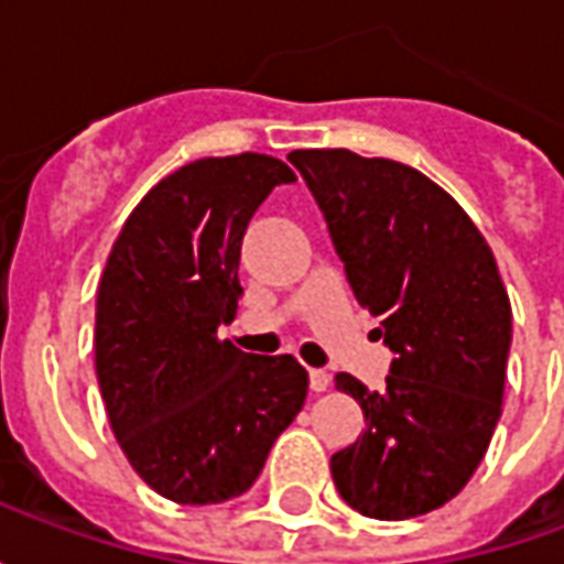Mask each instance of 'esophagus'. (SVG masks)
<instances>
[{
  "label": "esophagus",
  "mask_w": 564,
  "mask_h": 564,
  "mask_svg": "<svg viewBox=\"0 0 564 564\" xmlns=\"http://www.w3.org/2000/svg\"><path fill=\"white\" fill-rule=\"evenodd\" d=\"M307 380H311V390L314 392H326L329 390L332 378L323 371V368H311V375H307Z\"/></svg>",
  "instance_id": "obj_1"
}]
</instances>
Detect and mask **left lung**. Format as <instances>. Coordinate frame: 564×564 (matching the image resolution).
Instances as JSON below:
<instances>
[{
	"label": "left lung",
	"mask_w": 564,
	"mask_h": 564,
	"mask_svg": "<svg viewBox=\"0 0 564 564\" xmlns=\"http://www.w3.org/2000/svg\"><path fill=\"white\" fill-rule=\"evenodd\" d=\"M290 162L395 354L380 392L335 375L366 432L332 456V480L362 517L429 513L471 480L501 416L510 299L496 257L459 202L411 165L344 148L293 150Z\"/></svg>",
	"instance_id": "1"
}]
</instances>
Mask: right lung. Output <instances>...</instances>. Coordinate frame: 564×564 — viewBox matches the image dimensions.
I'll return each mask as SVG.
<instances>
[{"label":"right lung","mask_w":564,"mask_h":564,"mask_svg":"<svg viewBox=\"0 0 564 564\" xmlns=\"http://www.w3.org/2000/svg\"><path fill=\"white\" fill-rule=\"evenodd\" d=\"M293 181L265 153L189 162L135 205L102 271L96 378L108 423L141 480L177 505L247 492L305 404L307 371L293 356L217 338L245 293L247 223Z\"/></svg>","instance_id":"right-lung-1"}]
</instances>
